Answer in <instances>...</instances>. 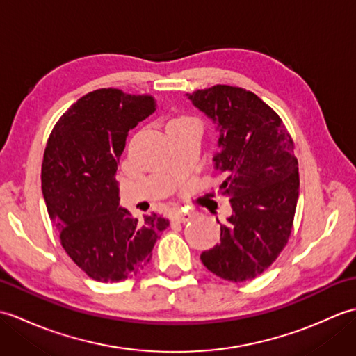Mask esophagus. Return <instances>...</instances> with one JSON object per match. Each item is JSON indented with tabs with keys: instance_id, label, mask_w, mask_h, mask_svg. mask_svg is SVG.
<instances>
[{
	"instance_id": "1",
	"label": "esophagus",
	"mask_w": 356,
	"mask_h": 356,
	"mask_svg": "<svg viewBox=\"0 0 356 356\" xmlns=\"http://www.w3.org/2000/svg\"><path fill=\"white\" fill-rule=\"evenodd\" d=\"M191 218L190 213H184V211H176V213H172L170 216V220L171 222H180V223H185Z\"/></svg>"
}]
</instances>
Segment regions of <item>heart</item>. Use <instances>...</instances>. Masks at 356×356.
I'll return each mask as SVG.
<instances>
[{"label": "heart", "mask_w": 356, "mask_h": 356, "mask_svg": "<svg viewBox=\"0 0 356 356\" xmlns=\"http://www.w3.org/2000/svg\"><path fill=\"white\" fill-rule=\"evenodd\" d=\"M185 119H188V118H184V116L182 118H176V119H171L170 122H174V120H185Z\"/></svg>", "instance_id": "1"}]
</instances>
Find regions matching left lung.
<instances>
[{
  "label": "left lung",
  "mask_w": 356,
  "mask_h": 356,
  "mask_svg": "<svg viewBox=\"0 0 356 356\" xmlns=\"http://www.w3.org/2000/svg\"><path fill=\"white\" fill-rule=\"evenodd\" d=\"M188 97L220 128L214 162L226 177L218 193L232 208L220 243L202 252V263L232 283L252 280L291 237L300 188L293 140L282 118L246 88L217 84Z\"/></svg>",
  "instance_id": "left-lung-1"
}]
</instances>
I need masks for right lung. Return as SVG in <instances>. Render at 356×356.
<instances>
[{
  "label": "right lung",
  "mask_w": 356,
  "mask_h": 356,
  "mask_svg": "<svg viewBox=\"0 0 356 356\" xmlns=\"http://www.w3.org/2000/svg\"><path fill=\"white\" fill-rule=\"evenodd\" d=\"M156 111L151 95L99 88L74 102L49 136L41 182L45 205L67 255L102 283L120 282L147 266L170 222H139L119 208L116 171L128 131Z\"/></svg>",
  "instance_id": "1"
}]
</instances>
